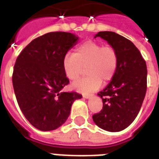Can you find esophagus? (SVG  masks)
<instances>
[{"label":"esophagus","instance_id":"esophagus-1","mask_svg":"<svg viewBox=\"0 0 159 159\" xmlns=\"http://www.w3.org/2000/svg\"><path fill=\"white\" fill-rule=\"evenodd\" d=\"M82 96H83V97H84V98H87V99H88V98H90V97H92V94H83Z\"/></svg>","mask_w":159,"mask_h":159}]
</instances>
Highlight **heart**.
Masks as SVG:
<instances>
[{
	"label": "heart",
	"instance_id": "heart-1",
	"mask_svg": "<svg viewBox=\"0 0 159 159\" xmlns=\"http://www.w3.org/2000/svg\"><path fill=\"white\" fill-rule=\"evenodd\" d=\"M118 62V53L115 47L88 40L77 46L73 53L66 54L62 66L67 77L72 81H76L86 67L87 75L77 81L74 87L80 92H92L101 87L102 81L107 82L113 78Z\"/></svg>",
	"mask_w": 159,
	"mask_h": 159
}]
</instances>
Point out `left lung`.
I'll list each match as a JSON object with an SVG mask.
<instances>
[{"label": "left lung", "instance_id": "left-lung-1", "mask_svg": "<svg viewBox=\"0 0 159 159\" xmlns=\"http://www.w3.org/2000/svg\"><path fill=\"white\" fill-rule=\"evenodd\" d=\"M115 47L118 53L116 75L103 91V107L92 116L95 124L111 132L127 128L139 112L147 90V66L140 52L130 40L111 31L96 35Z\"/></svg>", "mask_w": 159, "mask_h": 159}]
</instances>
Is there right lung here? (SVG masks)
Wrapping results in <instances>:
<instances>
[{"label":"right lung","mask_w":159,"mask_h":159,"mask_svg":"<svg viewBox=\"0 0 159 159\" xmlns=\"http://www.w3.org/2000/svg\"><path fill=\"white\" fill-rule=\"evenodd\" d=\"M77 39L71 33L50 32L31 41L16 58L12 74L16 100L38 129L58 128L69 116L73 102L82 97L76 92H62L69 84L62 61Z\"/></svg>","instance_id":"right-lung-1"}]
</instances>
